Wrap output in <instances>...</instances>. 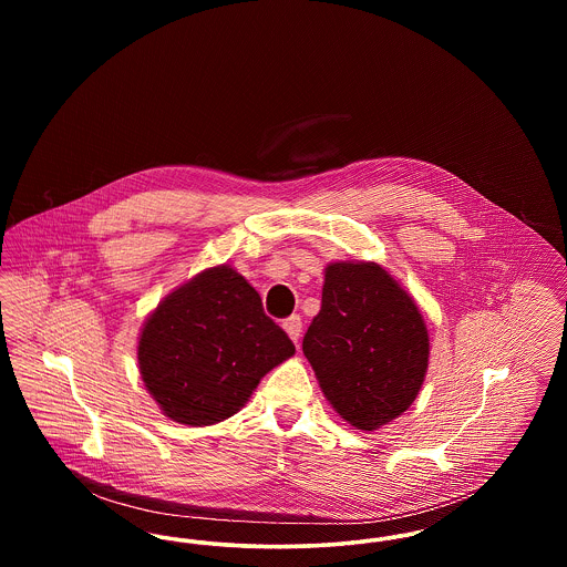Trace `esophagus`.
<instances>
[{
    "label": "esophagus",
    "instance_id": "1",
    "mask_svg": "<svg viewBox=\"0 0 567 567\" xmlns=\"http://www.w3.org/2000/svg\"><path fill=\"white\" fill-rule=\"evenodd\" d=\"M282 327H285V331L289 333V338L297 342L299 340V336H301V319L293 315V317H289V319H285L282 321Z\"/></svg>",
    "mask_w": 567,
    "mask_h": 567
}]
</instances>
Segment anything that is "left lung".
Returning a JSON list of instances; mask_svg holds the SVG:
<instances>
[{
    "mask_svg": "<svg viewBox=\"0 0 567 567\" xmlns=\"http://www.w3.org/2000/svg\"><path fill=\"white\" fill-rule=\"evenodd\" d=\"M324 398L361 432L408 410L430 361V336L414 299L378 264H331L321 310L303 336Z\"/></svg>",
    "mask_w": 567,
    "mask_h": 567,
    "instance_id": "left-lung-1",
    "label": "left lung"
}]
</instances>
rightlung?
I'll return each instance as SVG.
<instances>
[{"instance_id":"obj_1","label":"right lung","mask_w":567,"mask_h":567,"mask_svg":"<svg viewBox=\"0 0 567 567\" xmlns=\"http://www.w3.org/2000/svg\"><path fill=\"white\" fill-rule=\"evenodd\" d=\"M293 352L243 274L218 266L178 287L146 319L137 363L165 416L204 427L236 414Z\"/></svg>"}]
</instances>
